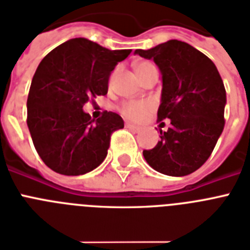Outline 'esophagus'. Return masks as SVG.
Instances as JSON below:
<instances>
[{
  "label": "esophagus",
  "mask_w": 250,
  "mask_h": 250,
  "mask_svg": "<svg viewBox=\"0 0 250 250\" xmlns=\"http://www.w3.org/2000/svg\"><path fill=\"white\" fill-rule=\"evenodd\" d=\"M125 127H127V128H129L131 131H133V132H139L140 131V127H137V125H132V123H129V122H125Z\"/></svg>",
  "instance_id": "obj_1"
}]
</instances>
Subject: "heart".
I'll use <instances>...</instances> for the list:
<instances>
[{"label": "heart", "instance_id": "heart-1", "mask_svg": "<svg viewBox=\"0 0 250 250\" xmlns=\"http://www.w3.org/2000/svg\"><path fill=\"white\" fill-rule=\"evenodd\" d=\"M155 66L151 64V62H139L137 65H136V73H137V76H143L144 73L149 72L150 69H154ZM114 74L113 73L110 77V81H113L114 78ZM151 103L149 101H139V100H129V101H125L123 103L121 106V111L122 114L127 117L129 119H133V121H139V119L144 118L150 110H151Z\"/></svg>", "mask_w": 250, "mask_h": 250}]
</instances>
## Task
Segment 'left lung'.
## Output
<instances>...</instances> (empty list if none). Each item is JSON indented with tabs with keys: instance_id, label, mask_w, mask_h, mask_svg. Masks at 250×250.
<instances>
[{
	"instance_id": "left-lung-1",
	"label": "left lung",
	"mask_w": 250,
	"mask_h": 250,
	"mask_svg": "<svg viewBox=\"0 0 250 250\" xmlns=\"http://www.w3.org/2000/svg\"><path fill=\"white\" fill-rule=\"evenodd\" d=\"M136 55L154 60L162 74L158 121L169 119L160 141L144 158L159 173L181 177L195 172L210 157L225 125L226 91L208 56L177 40Z\"/></svg>"
}]
</instances>
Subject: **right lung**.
<instances>
[{"label":"right lung","instance_id":"1","mask_svg":"<svg viewBox=\"0 0 250 250\" xmlns=\"http://www.w3.org/2000/svg\"><path fill=\"white\" fill-rule=\"evenodd\" d=\"M131 51L72 38L42 59L26 100V125L38 155L52 171L79 176L104 162L111 133L125 122L113 111L93 121L83 105L106 95L111 72Z\"/></svg>","mask_w":250,"mask_h":250}]
</instances>
